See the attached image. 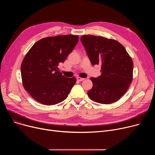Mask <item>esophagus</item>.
I'll use <instances>...</instances> for the list:
<instances>
[{"mask_svg": "<svg viewBox=\"0 0 155 155\" xmlns=\"http://www.w3.org/2000/svg\"><path fill=\"white\" fill-rule=\"evenodd\" d=\"M77 80L78 81H79V82H82V81H83V80H85V78H81V77H77Z\"/></svg>", "mask_w": 155, "mask_h": 155, "instance_id": "34e87169", "label": "esophagus"}]
</instances>
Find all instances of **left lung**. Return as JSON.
<instances>
[{
    "instance_id": "obj_1",
    "label": "left lung",
    "mask_w": 155,
    "mask_h": 155,
    "mask_svg": "<svg viewBox=\"0 0 155 155\" xmlns=\"http://www.w3.org/2000/svg\"><path fill=\"white\" fill-rule=\"evenodd\" d=\"M80 40L92 64H101V75L91 78L93 87L87 92L88 97L103 104L117 101L132 82L133 62L131 56L114 39L83 35Z\"/></svg>"
}]
</instances>
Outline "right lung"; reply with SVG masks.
I'll return each instance as SVG.
<instances>
[{
  "label": "right lung",
  "instance_id": "1",
  "mask_svg": "<svg viewBox=\"0 0 155 155\" xmlns=\"http://www.w3.org/2000/svg\"><path fill=\"white\" fill-rule=\"evenodd\" d=\"M78 41L77 35L47 37L31 47L22 60L21 72L24 88L39 103L52 105L67 99L76 83L58 71Z\"/></svg>",
  "mask_w": 155,
  "mask_h": 155
}]
</instances>
